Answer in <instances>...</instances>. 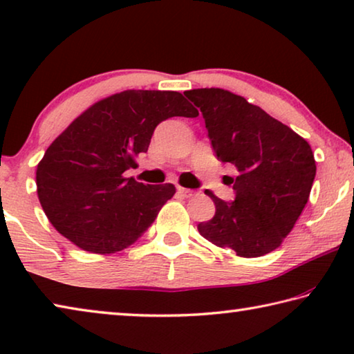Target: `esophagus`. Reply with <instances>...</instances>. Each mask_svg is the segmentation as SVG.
<instances>
[{
	"instance_id": "obj_1",
	"label": "esophagus",
	"mask_w": 354,
	"mask_h": 354,
	"mask_svg": "<svg viewBox=\"0 0 354 354\" xmlns=\"http://www.w3.org/2000/svg\"><path fill=\"white\" fill-rule=\"evenodd\" d=\"M177 192L180 193L183 198H192V196H194L193 189H188V188H183V187H177Z\"/></svg>"
}]
</instances>
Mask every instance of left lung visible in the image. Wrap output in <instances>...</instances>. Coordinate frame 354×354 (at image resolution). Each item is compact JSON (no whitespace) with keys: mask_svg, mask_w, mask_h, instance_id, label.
<instances>
[{"mask_svg":"<svg viewBox=\"0 0 354 354\" xmlns=\"http://www.w3.org/2000/svg\"><path fill=\"white\" fill-rule=\"evenodd\" d=\"M185 96L203 112L209 139L221 162L237 169L231 178L236 199L215 203L214 218L198 231L237 257L274 252L306 207L317 174L308 142L245 97L221 88H198Z\"/></svg>","mask_w":354,"mask_h":354,"instance_id":"obj_1","label":"left lung"}]
</instances>
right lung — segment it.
Here are the masks:
<instances>
[{
    "mask_svg": "<svg viewBox=\"0 0 354 354\" xmlns=\"http://www.w3.org/2000/svg\"><path fill=\"white\" fill-rule=\"evenodd\" d=\"M177 91L127 90L95 102L53 140L36 169L37 198L53 227L91 253L142 237L176 187L124 177L171 117H198Z\"/></svg>",
    "mask_w": 354,
    "mask_h": 354,
    "instance_id": "right-lung-1",
    "label": "right lung"
}]
</instances>
